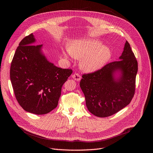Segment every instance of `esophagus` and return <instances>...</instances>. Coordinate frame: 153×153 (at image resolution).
Masks as SVG:
<instances>
[{"instance_id": "34e87169", "label": "esophagus", "mask_w": 153, "mask_h": 153, "mask_svg": "<svg viewBox=\"0 0 153 153\" xmlns=\"http://www.w3.org/2000/svg\"><path fill=\"white\" fill-rule=\"evenodd\" d=\"M73 78L76 80V81H79L81 79V76L78 74V73H74L73 76H72Z\"/></svg>"}]
</instances>
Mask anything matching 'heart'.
Wrapping results in <instances>:
<instances>
[{"label":"heart","mask_w":153,"mask_h":153,"mask_svg":"<svg viewBox=\"0 0 153 153\" xmlns=\"http://www.w3.org/2000/svg\"><path fill=\"white\" fill-rule=\"evenodd\" d=\"M99 41L94 40H84L74 42L63 53L65 57L73 56L81 59V68L86 71L96 70L106 63L110 58L111 52L105 46L101 45Z\"/></svg>","instance_id":"heart-1"}]
</instances>
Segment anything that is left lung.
<instances>
[{"instance_id":"8db88e82","label":"left lung","mask_w":153,"mask_h":153,"mask_svg":"<svg viewBox=\"0 0 153 153\" xmlns=\"http://www.w3.org/2000/svg\"><path fill=\"white\" fill-rule=\"evenodd\" d=\"M119 59L94 72L82 75L80 86L86 105L96 116L106 117L116 114L134 97L138 64L127 40ZM117 71L121 72V75L116 80L114 74Z\"/></svg>"}]
</instances>
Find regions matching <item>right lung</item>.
I'll list each match as a JSON object with an SVG mask.
<instances>
[{
    "instance_id": "add662e5",
    "label": "right lung",
    "mask_w": 153,
    "mask_h": 153,
    "mask_svg": "<svg viewBox=\"0 0 153 153\" xmlns=\"http://www.w3.org/2000/svg\"><path fill=\"white\" fill-rule=\"evenodd\" d=\"M32 34L17 48L10 67V79L16 100L24 110L45 114L56 108L62 87L72 74L49 62L41 53L42 45H33Z\"/></svg>"
}]
</instances>
